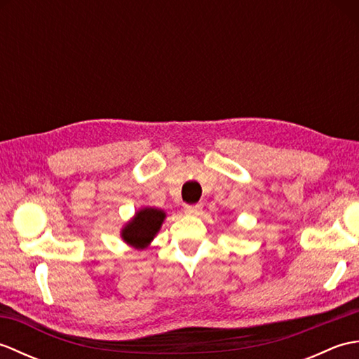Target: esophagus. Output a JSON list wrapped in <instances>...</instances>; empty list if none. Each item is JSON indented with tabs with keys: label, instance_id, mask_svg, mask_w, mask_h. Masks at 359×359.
<instances>
[{
	"label": "esophagus",
	"instance_id": "1",
	"mask_svg": "<svg viewBox=\"0 0 359 359\" xmlns=\"http://www.w3.org/2000/svg\"><path fill=\"white\" fill-rule=\"evenodd\" d=\"M202 203H196V205H185V212L187 215H191V216H197V215H201V211H202Z\"/></svg>",
	"mask_w": 359,
	"mask_h": 359
}]
</instances>
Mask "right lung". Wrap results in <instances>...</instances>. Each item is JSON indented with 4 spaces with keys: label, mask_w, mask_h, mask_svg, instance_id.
Wrapping results in <instances>:
<instances>
[{
    "label": "right lung",
    "mask_w": 359,
    "mask_h": 359,
    "mask_svg": "<svg viewBox=\"0 0 359 359\" xmlns=\"http://www.w3.org/2000/svg\"><path fill=\"white\" fill-rule=\"evenodd\" d=\"M166 215L158 208H142L121 230V239L137 250L147 248L158 233Z\"/></svg>",
    "instance_id": "1"
}]
</instances>
